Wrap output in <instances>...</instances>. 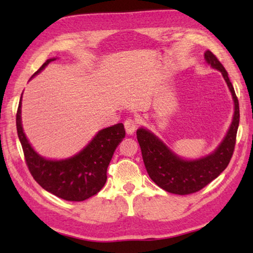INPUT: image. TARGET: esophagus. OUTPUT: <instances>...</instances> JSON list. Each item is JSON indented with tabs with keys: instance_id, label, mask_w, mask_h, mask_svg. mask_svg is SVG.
I'll return each mask as SVG.
<instances>
[{
	"instance_id": "1",
	"label": "esophagus",
	"mask_w": 253,
	"mask_h": 253,
	"mask_svg": "<svg viewBox=\"0 0 253 253\" xmlns=\"http://www.w3.org/2000/svg\"><path fill=\"white\" fill-rule=\"evenodd\" d=\"M124 125H125V129H126L128 135L134 134L135 130H136V128H137V123H136L135 119L128 118L127 121L124 123Z\"/></svg>"
}]
</instances>
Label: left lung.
<instances>
[{
    "label": "left lung",
    "instance_id": "8db88e82",
    "mask_svg": "<svg viewBox=\"0 0 253 253\" xmlns=\"http://www.w3.org/2000/svg\"><path fill=\"white\" fill-rule=\"evenodd\" d=\"M204 59L213 69L219 70L233 99V117L228 131L212 153L195 160H186L173 152L161 138L145 127L136 131L143 161L152 181L163 190L173 194L186 195L200 191L216 178L229 165L234 151L240 121L239 101L228 72L211 51L207 50Z\"/></svg>",
    "mask_w": 253,
    "mask_h": 253
}]
</instances>
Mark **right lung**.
I'll use <instances>...</instances> for the list:
<instances>
[{
    "label": "right lung",
    "mask_w": 253,
    "mask_h": 253,
    "mask_svg": "<svg viewBox=\"0 0 253 253\" xmlns=\"http://www.w3.org/2000/svg\"><path fill=\"white\" fill-rule=\"evenodd\" d=\"M55 59L46 60L30 80ZM21 107L22 96L16 113V129L29 170L38 184L49 193L74 202L84 201L97 194L107 181V169L115 151L125 138L126 132L123 124L100 129L75 155L62 160H50L41 156L29 143L22 127Z\"/></svg>",
    "instance_id": "add662e5"
}]
</instances>
